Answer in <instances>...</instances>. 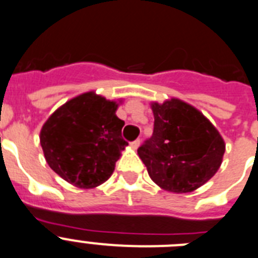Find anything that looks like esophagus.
Returning a JSON list of instances; mask_svg holds the SVG:
<instances>
[{
	"label": "esophagus",
	"instance_id": "esophagus-1",
	"mask_svg": "<svg viewBox=\"0 0 258 258\" xmlns=\"http://www.w3.org/2000/svg\"><path fill=\"white\" fill-rule=\"evenodd\" d=\"M131 145H132V147H133V149H138V146L141 145V140L133 141V142H132Z\"/></svg>",
	"mask_w": 258,
	"mask_h": 258
}]
</instances>
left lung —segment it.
Segmentation results:
<instances>
[{
    "label": "left lung",
    "mask_w": 258,
    "mask_h": 258,
    "mask_svg": "<svg viewBox=\"0 0 258 258\" xmlns=\"http://www.w3.org/2000/svg\"><path fill=\"white\" fill-rule=\"evenodd\" d=\"M154 133L138 147L152 181L170 192H190L216 174L225 142L208 118L179 99L152 104Z\"/></svg>",
    "instance_id": "8db88e82"
}]
</instances>
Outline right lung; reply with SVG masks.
<instances>
[{"label": "right lung", "instance_id": "add662e5", "mask_svg": "<svg viewBox=\"0 0 258 258\" xmlns=\"http://www.w3.org/2000/svg\"><path fill=\"white\" fill-rule=\"evenodd\" d=\"M116 108L115 102L90 92L56 109L40 133L50 168L80 188L106 182L127 146L121 137L124 121L115 115Z\"/></svg>", "mask_w": 258, "mask_h": 258}]
</instances>
